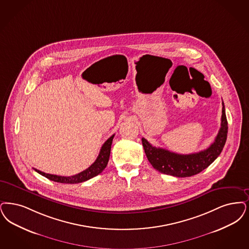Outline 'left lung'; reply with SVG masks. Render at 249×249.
<instances>
[{
    "label": "left lung",
    "instance_id": "8db88e82",
    "mask_svg": "<svg viewBox=\"0 0 249 249\" xmlns=\"http://www.w3.org/2000/svg\"><path fill=\"white\" fill-rule=\"evenodd\" d=\"M228 122L225 107L222 102V115L220 129L215 141L209 148L198 153L180 155L169 150L153 146L147 140L142 138L145 155L154 169L163 174L175 177H191L207 169L221 153L227 139Z\"/></svg>",
    "mask_w": 249,
    "mask_h": 249
}]
</instances>
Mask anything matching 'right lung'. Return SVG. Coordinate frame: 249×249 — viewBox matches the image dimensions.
Here are the masks:
<instances>
[{"mask_svg":"<svg viewBox=\"0 0 249 249\" xmlns=\"http://www.w3.org/2000/svg\"><path fill=\"white\" fill-rule=\"evenodd\" d=\"M115 134H113L110 138L106 141V142L103 144V146L101 147L100 150L99 156L97 157L96 160L89 166L88 169L81 171L80 173L73 175V176H59V175H53V174H49V173H45L42 172L39 169H34L35 171H37L39 174L44 176L45 178L60 182V183H80L82 181L88 180L91 179L95 176H97L100 174L104 169H106L108 160H109L110 151H111V144H112V141L114 138Z\"/></svg>","mask_w":249,"mask_h":249,"instance_id":"obj_1","label":"right lung"}]
</instances>
